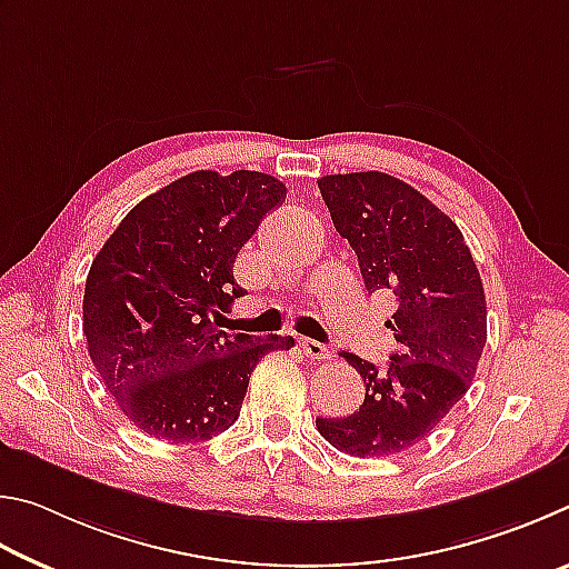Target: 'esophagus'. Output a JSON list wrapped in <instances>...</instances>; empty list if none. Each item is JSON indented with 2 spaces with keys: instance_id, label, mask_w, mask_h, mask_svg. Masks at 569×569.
<instances>
[{
  "instance_id": "1",
  "label": "esophagus",
  "mask_w": 569,
  "mask_h": 569,
  "mask_svg": "<svg viewBox=\"0 0 569 569\" xmlns=\"http://www.w3.org/2000/svg\"><path fill=\"white\" fill-rule=\"evenodd\" d=\"M300 347H302V352H305L307 357H310V360H327V357H330V350H327V347H325L322 342L307 340V337H302Z\"/></svg>"
}]
</instances>
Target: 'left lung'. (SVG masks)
Masks as SVG:
<instances>
[{
  "instance_id": "obj_1",
  "label": "left lung",
  "mask_w": 569,
  "mask_h": 569,
  "mask_svg": "<svg viewBox=\"0 0 569 569\" xmlns=\"http://www.w3.org/2000/svg\"><path fill=\"white\" fill-rule=\"evenodd\" d=\"M317 184L367 290L397 300L390 365L342 352L365 380V402L347 417H317V430L352 457L405 452L470 390L487 342L482 279L460 227L402 179L352 172Z\"/></svg>"
}]
</instances>
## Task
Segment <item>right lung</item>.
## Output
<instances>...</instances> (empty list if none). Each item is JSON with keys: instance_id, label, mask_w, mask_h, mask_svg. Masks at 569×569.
Instances as JSON below:
<instances>
[{"instance_id": "right-lung-1", "label": "right lung", "mask_w": 569, "mask_h": 569, "mask_svg": "<svg viewBox=\"0 0 569 569\" xmlns=\"http://www.w3.org/2000/svg\"><path fill=\"white\" fill-rule=\"evenodd\" d=\"M272 174L199 169L142 199L89 267L82 330L94 370L137 430L202 442L229 430L249 377L292 337L219 330L244 290L234 259L284 202Z\"/></svg>"}]
</instances>
